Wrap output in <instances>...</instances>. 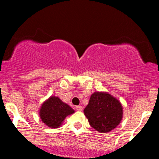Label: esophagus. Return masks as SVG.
Listing matches in <instances>:
<instances>
[{
	"mask_svg": "<svg viewBox=\"0 0 159 159\" xmlns=\"http://www.w3.org/2000/svg\"><path fill=\"white\" fill-rule=\"evenodd\" d=\"M75 110L79 111H81L83 110V107L80 106V105H77V106L75 107Z\"/></svg>",
	"mask_w": 159,
	"mask_h": 159,
	"instance_id": "34e87169",
	"label": "esophagus"
}]
</instances>
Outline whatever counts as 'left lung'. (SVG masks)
Listing matches in <instances>:
<instances>
[{"label": "left lung", "mask_w": 159, "mask_h": 159, "mask_svg": "<svg viewBox=\"0 0 159 159\" xmlns=\"http://www.w3.org/2000/svg\"><path fill=\"white\" fill-rule=\"evenodd\" d=\"M91 127L106 133L119 125L123 117V107L116 98L107 93H94L84 110Z\"/></svg>", "instance_id": "left-lung-1"}]
</instances>
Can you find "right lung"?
<instances>
[{
	"label": "right lung",
	"mask_w": 159,
	"mask_h": 159,
	"mask_svg": "<svg viewBox=\"0 0 159 159\" xmlns=\"http://www.w3.org/2000/svg\"><path fill=\"white\" fill-rule=\"evenodd\" d=\"M73 113L74 110L69 105L63 103L58 97L52 96L43 104L39 115L45 125L57 128L61 125L66 116Z\"/></svg>",
	"instance_id": "obj_1"
}]
</instances>
